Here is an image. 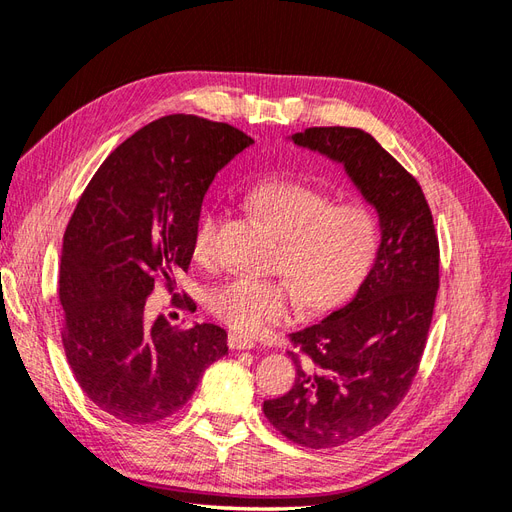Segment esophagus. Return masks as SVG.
<instances>
[{"label": "esophagus", "instance_id": "esophagus-1", "mask_svg": "<svg viewBox=\"0 0 512 512\" xmlns=\"http://www.w3.org/2000/svg\"><path fill=\"white\" fill-rule=\"evenodd\" d=\"M228 346L232 350H252V348H256L254 339L245 337V335H237V333H230L228 335Z\"/></svg>", "mask_w": 512, "mask_h": 512}]
</instances>
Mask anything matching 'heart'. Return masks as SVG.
<instances>
[{"label":"heart","instance_id":"heart-1","mask_svg":"<svg viewBox=\"0 0 512 512\" xmlns=\"http://www.w3.org/2000/svg\"><path fill=\"white\" fill-rule=\"evenodd\" d=\"M252 205L286 237L280 269L288 280L237 277L207 294L209 312L232 331L258 335L290 320L301 303L314 312L344 305L361 288L380 247L376 215L361 203H333L318 185L273 177L250 192ZM222 213L200 215L192 235V256L198 262L218 258Z\"/></svg>","mask_w":512,"mask_h":512}]
</instances>
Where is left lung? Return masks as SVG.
I'll use <instances>...</instances> for the list:
<instances>
[{"label": "left lung", "instance_id": "left-lung-1", "mask_svg": "<svg viewBox=\"0 0 512 512\" xmlns=\"http://www.w3.org/2000/svg\"><path fill=\"white\" fill-rule=\"evenodd\" d=\"M299 147L339 164L380 218L378 256L356 297L290 335L292 389L262 412L294 444L342 446L378 427L410 391L440 286V245L418 181L359 128H307Z\"/></svg>", "mask_w": 512, "mask_h": 512}]
</instances>
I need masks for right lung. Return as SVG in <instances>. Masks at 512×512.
Wrapping results in <instances>:
<instances>
[{
    "label": "right lung",
    "mask_w": 512,
    "mask_h": 512,
    "mask_svg": "<svg viewBox=\"0 0 512 512\" xmlns=\"http://www.w3.org/2000/svg\"><path fill=\"white\" fill-rule=\"evenodd\" d=\"M252 143L228 123L166 115L123 141L76 203L61 247V342L91 404L123 423L179 412L228 352L224 329L149 322L145 301L158 282L173 294L205 192ZM173 305L196 309L185 292Z\"/></svg>",
    "instance_id": "obj_1"
}]
</instances>
